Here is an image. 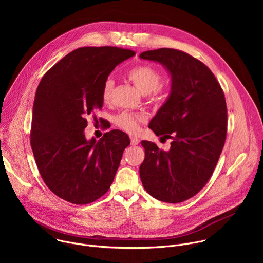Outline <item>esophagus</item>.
Instances as JSON below:
<instances>
[{"instance_id": "esophagus-1", "label": "esophagus", "mask_w": 263, "mask_h": 263, "mask_svg": "<svg viewBox=\"0 0 263 263\" xmlns=\"http://www.w3.org/2000/svg\"><path fill=\"white\" fill-rule=\"evenodd\" d=\"M130 140H131V144L132 145H137L138 143H139V139L137 138V137H134V136H131V138H130Z\"/></svg>"}]
</instances>
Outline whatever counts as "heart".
Returning a JSON list of instances; mask_svg holds the SVG:
<instances>
[{
	"mask_svg": "<svg viewBox=\"0 0 263 263\" xmlns=\"http://www.w3.org/2000/svg\"><path fill=\"white\" fill-rule=\"evenodd\" d=\"M128 79L143 93H148V97L156 100L163 95V86L160 84L162 80L161 72L149 64H139L132 67L127 72ZM115 81L107 79L102 88V99L105 103L112 100ZM145 122V117L140 114L124 111L116 118L118 127L128 133H136L141 124Z\"/></svg>",
	"mask_w": 263,
	"mask_h": 263,
	"instance_id": "obj_1",
	"label": "heart"
}]
</instances>
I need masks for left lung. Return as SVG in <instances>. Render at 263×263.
<instances>
[{
  "label": "left lung",
  "mask_w": 263,
  "mask_h": 263,
  "mask_svg": "<svg viewBox=\"0 0 263 263\" xmlns=\"http://www.w3.org/2000/svg\"><path fill=\"white\" fill-rule=\"evenodd\" d=\"M139 57L160 62L172 76L171 95L148 125L172 139L171 148L142 140L140 179L155 199L181 203L203 189L216 166L227 135L226 100L209 67L190 54L161 48Z\"/></svg>",
  "instance_id": "8db88e82"
}]
</instances>
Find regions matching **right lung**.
I'll list each match as a JSON object with an SVG mask.
<instances>
[{
    "mask_svg": "<svg viewBox=\"0 0 263 263\" xmlns=\"http://www.w3.org/2000/svg\"><path fill=\"white\" fill-rule=\"evenodd\" d=\"M134 51L117 47L73 50L43 77L33 105L30 142L40 174L57 197L77 205L104 196L115 180L129 136L120 130L86 140L87 118L103 107L110 72Z\"/></svg>",
    "mask_w": 263,
    "mask_h": 263,
    "instance_id": "right-lung-1",
    "label": "right lung"
}]
</instances>
